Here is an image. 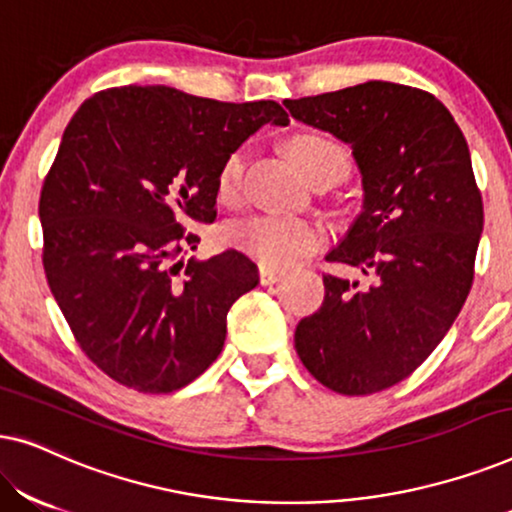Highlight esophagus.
<instances>
[{
  "label": "esophagus",
  "instance_id": "obj_1",
  "mask_svg": "<svg viewBox=\"0 0 512 512\" xmlns=\"http://www.w3.org/2000/svg\"><path fill=\"white\" fill-rule=\"evenodd\" d=\"M279 277H282V272H279V270L265 268V265H261V268H258V279H261V284H263V286H268V284H275Z\"/></svg>",
  "mask_w": 512,
  "mask_h": 512
}]
</instances>
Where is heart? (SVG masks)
I'll list each match as a JSON object with an SVG mask.
<instances>
[{"label":"heart","mask_w":512,"mask_h":512,"mask_svg":"<svg viewBox=\"0 0 512 512\" xmlns=\"http://www.w3.org/2000/svg\"><path fill=\"white\" fill-rule=\"evenodd\" d=\"M289 151L300 172L312 184L321 181L345 179L349 172V153L345 146L333 142L331 137L319 132H298L289 139ZM244 167H247V151H230L216 177V193L223 202H235L242 191ZM226 242L254 258L265 268L282 270L310 256L326 242V228L314 219H298V216H270L254 214L237 219L226 228Z\"/></svg>","instance_id":"obj_1"}]
</instances>
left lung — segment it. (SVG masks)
Instances as JSON below:
<instances>
[{"label":"left lung","instance_id":"left-lung-1","mask_svg":"<svg viewBox=\"0 0 512 512\" xmlns=\"http://www.w3.org/2000/svg\"><path fill=\"white\" fill-rule=\"evenodd\" d=\"M284 104L352 146L366 193L326 261L359 268L370 284L324 275V303L296 326V352L335 394H375L422 366L473 286L485 212L471 153L445 104L401 83Z\"/></svg>","mask_w":512,"mask_h":512}]
</instances>
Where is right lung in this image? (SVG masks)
<instances>
[{"label": "right lung", "instance_id": "right-lung-1", "mask_svg": "<svg viewBox=\"0 0 512 512\" xmlns=\"http://www.w3.org/2000/svg\"><path fill=\"white\" fill-rule=\"evenodd\" d=\"M272 100L219 102L123 86L81 104L39 198L44 272L83 354L144 394L186 387L216 361L230 305L258 284L242 251L184 261L216 219V177Z\"/></svg>", "mask_w": 512, "mask_h": 512}]
</instances>
